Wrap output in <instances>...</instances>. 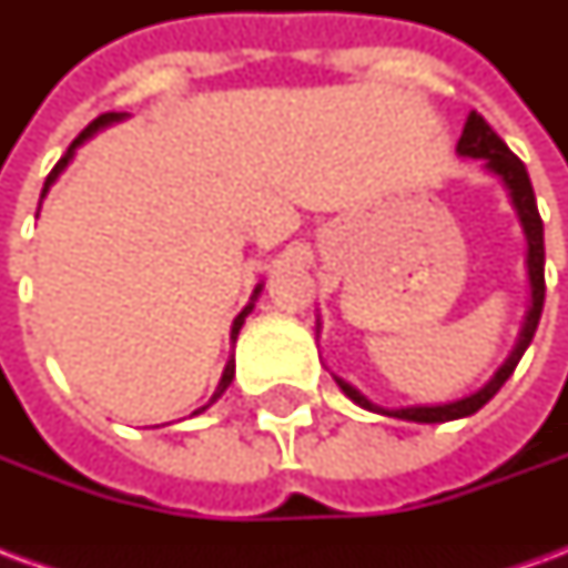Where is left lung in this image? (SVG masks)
I'll use <instances>...</instances> for the list:
<instances>
[{
    "instance_id": "1",
    "label": "left lung",
    "mask_w": 568,
    "mask_h": 568,
    "mask_svg": "<svg viewBox=\"0 0 568 568\" xmlns=\"http://www.w3.org/2000/svg\"><path fill=\"white\" fill-rule=\"evenodd\" d=\"M456 154L459 158H468V161H484V170L489 175H496L501 182V187L508 191V200H511L514 212H517V222L524 227L526 236V276H529V307H526L524 325H520V334L514 341L511 353L501 362L496 374L489 377L480 389L463 395L456 402H440V405H407V407H383L377 402H371L368 395L356 389L353 383L344 381L332 374L334 383L341 386V393L353 402V405L365 407L371 414H381V417H395L407 419V423H450V419H463L477 414L480 407L487 405L493 395L499 393L505 381L511 377L517 362L524 358L526 346L532 344V334L538 328V320H541V307H545V224H541V215H538L536 194H532V182H529V173H526L524 161L511 154V149L496 136V130L489 128L484 118L477 112H468L465 118L463 136L456 142Z\"/></svg>"
}]
</instances>
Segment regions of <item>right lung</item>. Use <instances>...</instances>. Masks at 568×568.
<instances>
[{"label": "right lung", "mask_w": 568, "mask_h": 568, "mask_svg": "<svg viewBox=\"0 0 568 568\" xmlns=\"http://www.w3.org/2000/svg\"><path fill=\"white\" fill-rule=\"evenodd\" d=\"M128 118H130L128 112H105V115H100V118H97V121H91V124H88V128L81 130L79 136H75V140H72V145H69V149H67V154H63V158H60V161H57L54 170H51V173H48V179H44L42 200H44V194H48V191H51V185H54L57 179H60V173H63V170H67L69 161H72V158H75V151H79V145H84V142L91 140V136H97V133H100V130L112 128V124H121V121H128ZM39 210H42V203H39ZM36 219H39V212H36ZM261 288H264V283L255 285V292H252V297H248V304H246V307H243V310H240V313H236L234 325H231V344H236V334H240V328H243V322H246V316H248V313H252V307H255V301H258ZM234 371H236V365H234V356H231V358H227V365H224V371H222V381H219V386H215V393H212L210 405H215V402H219V398H222V395H224V389H227V386H231V381H234ZM210 405L197 407V410H194V414H191V417H197V414H203V410H206V407H210Z\"/></svg>", "instance_id": "add662e5"}]
</instances>
